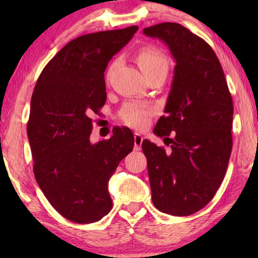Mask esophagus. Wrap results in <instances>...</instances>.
Wrapping results in <instances>:
<instances>
[{"instance_id":"34e87169","label":"esophagus","mask_w":258,"mask_h":258,"mask_svg":"<svg viewBox=\"0 0 258 258\" xmlns=\"http://www.w3.org/2000/svg\"><path fill=\"white\" fill-rule=\"evenodd\" d=\"M142 142H143V136L137 133L134 134V147H135V150H141Z\"/></svg>"}]
</instances>
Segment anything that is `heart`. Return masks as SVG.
<instances>
[{"label": "heart", "mask_w": 258, "mask_h": 258, "mask_svg": "<svg viewBox=\"0 0 258 258\" xmlns=\"http://www.w3.org/2000/svg\"><path fill=\"white\" fill-rule=\"evenodd\" d=\"M136 61L146 76L157 72L167 73L168 70V61L165 56L154 47H144L141 49L136 56ZM153 114L154 109L149 105L137 103V102H129L123 105L119 111V117L125 124L133 128L143 129L149 124Z\"/></svg>", "instance_id": "heart-1"}]
</instances>
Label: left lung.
Returning a JSON list of instances; mask_svg holds the SVG:
<instances>
[{
    "instance_id": "8db88e82",
    "label": "left lung",
    "mask_w": 258,
    "mask_h": 258,
    "mask_svg": "<svg viewBox=\"0 0 258 258\" xmlns=\"http://www.w3.org/2000/svg\"><path fill=\"white\" fill-rule=\"evenodd\" d=\"M143 34L163 41L176 62L165 115L154 129L171 143V150L142 142L151 199L162 213L189 216L213 200L227 172L232 98L221 63L206 41L171 22L144 28ZM172 132L175 137L169 139Z\"/></svg>"
}]
</instances>
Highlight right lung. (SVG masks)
Instances as JSON below:
<instances>
[{"instance_id":"add662e5","label":"right lung","mask_w":258,"mask_h":258,"mask_svg":"<svg viewBox=\"0 0 258 258\" xmlns=\"http://www.w3.org/2000/svg\"><path fill=\"white\" fill-rule=\"evenodd\" d=\"M139 27L87 34L66 44L35 86L27 124L34 175L57 213L75 223L100 221L111 210L109 179L134 148L129 128L90 142L91 115L107 100L104 72Z\"/></svg>"}]
</instances>
